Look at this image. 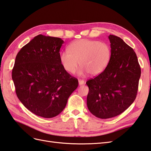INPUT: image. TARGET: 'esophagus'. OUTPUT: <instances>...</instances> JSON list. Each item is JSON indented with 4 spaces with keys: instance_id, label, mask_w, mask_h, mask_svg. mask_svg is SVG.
Listing matches in <instances>:
<instances>
[{
    "instance_id": "34e87169",
    "label": "esophagus",
    "mask_w": 151,
    "mask_h": 151,
    "mask_svg": "<svg viewBox=\"0 0 151 151\" xmlns=\"http://www.w3.org/2000/svg\"><path fill=\"white\" fill-rule=\"evenodd\" d=\"M78 84L80 86L84 84V81L83 80H78Z\"/></svg>"
}]
</instances>
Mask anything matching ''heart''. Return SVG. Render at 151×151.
I'll return each instance as SVG.
<instances>
[{"instance_id":"obj_1","label":"heart","mask_w":151,"mask_h":151,"mask_svg":"<svg viewBox=\"0 0 151 151\" xmlns=\"http://www.w3.org/2000/svg\"><path fill=\"white\" fill-rule=\"evenodd\" d=\"M111 58V48L105 42L82 39L74 41L68 47V50L59 54L60 62L67 72L73 73L78 64L81 66L80 75L88 73L97 76L104 71Z\"/></svg>"}]
</instances>
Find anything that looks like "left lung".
I'll list each match as a JSON object with an SVG mask.
<instances>
[{"label":"left lung","mask_w":151,"mask_h":151,"mask_svg":"<svg viewBox=\"0 0 151 151\" xmlns=\"http://www.w3.org/2000/svg\"><path fill=\"white\" fill-rule=\"evenodd\" d=\"M111 58L106 68L89 80L87 106L95 117L108 119L123 113L136 99L141 68L132 48L110 35Z\"/></svg>","instance_id":"obj_1"}]
</instances>
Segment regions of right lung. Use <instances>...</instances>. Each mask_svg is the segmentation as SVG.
Returning <instances> with one entry per match:
<instances>
[{"instance_id": "1", "label": "right lung", "mask_w": 151, "mask_h": 151, "mask_svg": "<svg viewBox=\"0 0 151 151\" xmlns=\"http://www.w3.org/2000/svg\"><path fill=\"white\" fill-rule=\"evenodd\" d=\"M59 37L40 34L22 47L15 58L12 80L22 104L33 114L52 118L65 108L78 81L60 62Z\"/></svg>"}]
</instances>
